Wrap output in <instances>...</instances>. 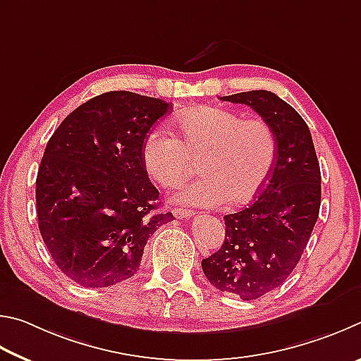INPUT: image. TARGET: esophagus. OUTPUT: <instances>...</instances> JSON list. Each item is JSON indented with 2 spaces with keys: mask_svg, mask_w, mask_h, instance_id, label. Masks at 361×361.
<instances>
[{
  "mask_svg": "<svg viewBox=\"0 0 361 361\" xmlns=\"http://www.w3.org/2000/svg\"><path fill=\"white\" fill-rule=\"evenodd\" d=\"M173 214H174V217L176 219H188V217H192V216H195V212L193 211H190V209H184V207H176V209L173 211Z\"/></svg>",
  "mask_w": 361,
  "mask_h": 361,
  "instance_id": "obj_1",
  "label": "esophagus"
}]
</instances>
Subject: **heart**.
<instances>
[{
	"label": "heart",
	"instance_id": "b5f03b06",
	"mask_svg": "<svg viewBox=\"0 0 361 361\" xmlns=\"http://www.w3.org/2000/svg\"><path fill=\"white\" fill-rule=\"evenodd\" d=\"M173 126L176 136L160 128L145 135L141 160L145 174L160 187L176 185L198 161L203 176L176 188L177 203L249 204L274 173L277 139L264 120H244L236 112L201 106L179 114Z\"/></svg>",
	"mask_w": 361,
	"mask_h": 361
}]
</instances>
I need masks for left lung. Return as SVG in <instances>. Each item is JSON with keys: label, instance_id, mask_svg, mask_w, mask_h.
Instances as JSON below:
<instances>
[{"label": "left lung", "instance_id": "obj_1", "mask_svg": "<svg viewBox=\"0 0 361 361\" xmlns=\"http://www.w3.org/2000/svg\"><path fill=\"white\" fill-rule=\"evenodd\" d=\"M220 99L247 104L273 128L277 161L249 207L225 216V241L201 268L220 292L252 301L286 282L305 252L320 209V166L311 131L273 92L252 90Z\"/></svg>", "mask_w": 361, "mask_h": 361}]
</instances>
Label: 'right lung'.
Wrapping results in <instances>:
<instances>
[{
	"label": "right lung",
	"instance_id": "1",
	"mask_svg": "<svg viewBox=\"0 0 361 361\" xmlns=\"http://www.w3.org/2000/svg\"><path fill=\"white\" fill-rule=\"evenodd\" d=\"M166 101L107 92L80 104L49 139L36 179L39 231L56 267L82 287L130 279L147 239L173 220L145 174L142 141Z\"/></svg>",
	"mask_w": 361,
	"mask_h": 361
}]
</instances>
